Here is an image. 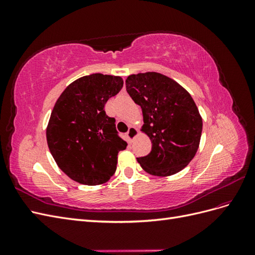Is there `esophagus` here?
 <instances>
[{"label": "esophagus", "instance_id": "esophagus-1", "mask_svg": "<svg viewBox=\"0 0 255 255\" xmlns=\"http://www.w3.org/2000/svg\"><path fill=\"white\" fill-rule=\"evenodd\" d=\"M127 135H128V138L129 140H133L134 138L136 137V135H137V129L135 128H133V127H130L128 128V130Z\"/></svg>", "mask_w": 255, "mask_h": 255}]
</instances>
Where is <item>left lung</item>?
<instances>
[{
	"label": "left lung",
	"mask_w": 255,
	"mask_h": 255,
	"mask_svg": "<svg viewBox=\"0 0 255 255\" xmlns=\"http://www.w3.org/2000/svg\"><path fill=\"white\" fill-rule=\"evenodd\" d=\"M126 87L141 107L142 130L152 141L151 152L138 157V163L157 176L181 171L196 155L202 134V119L191 96L181 85L156 72L129 75Z\"/></svg>",
	"instance_id": "8db88e82"
}]
</instances>
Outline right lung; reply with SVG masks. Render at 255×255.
I'll use <instances>...</instances> for the list:
<instances>
[{"label":"right lung","mask_w":255,"mask_h":255,"mask_svg":"<svg viewBox=\"0 0 255 255\" xmlns=\"http://www.w3.org/2000/svg\"><path fill=\"white\" fill-rule=\"evenodd\" d=\"M122 86L120 76L86 75L69 85L54 105L48 145L58 167L73 181L94 186L115 173L118 153L128 143L104 106Z\"/></svg>","instance_id":"add662e5"}]
</instances>
